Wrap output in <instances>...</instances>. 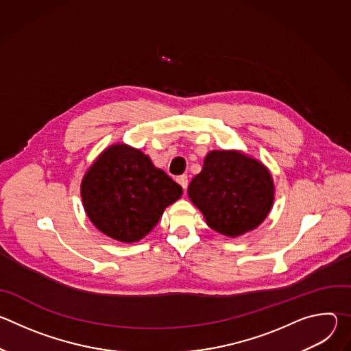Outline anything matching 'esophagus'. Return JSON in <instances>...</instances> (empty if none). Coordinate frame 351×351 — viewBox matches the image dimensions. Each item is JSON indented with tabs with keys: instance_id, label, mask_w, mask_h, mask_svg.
Instances as JSON below:
<instances>
[{
	"instance_id": "34e87169",
	"label": "esophagus",
	"mask_w": 351,
	"mask_h": 351,
	"mask_svg": "<svg viewBox=\"0 0 351 351\" xmlns=\"http://www.w3.org/2000/svg\"><path fill=\"white\" fill-rule=\"evenodd\" d=\"M176 182H178V184H179L183 190H186V189H187L189 180H187V176H186V175H180V176H178V178H176Z\"/></svg>"
}]
</instances>
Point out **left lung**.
Segmentation results:
<instances>
[{
  "label": "left lung",
  "mask_w": 351,
  "mask_h": 351,
  "mask_svg": "<svg viewBox=\"0 0 351 351\" xmlns=\"http://www.w3.org/2000/svg\"><path fill=\"white\" fill-rule=\"evenodd\" d=\"M189 197L208 226L236 237L257 228L274 203V182L258 161L236 152H211L193 178Z\"/></svg>",
  "instance_id": "8db88e82"
}]
</instances>
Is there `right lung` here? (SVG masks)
I'll return each mask as SVG.
<instances>
[{
    "mask_svg": "<svg viewBox=\"0 0 351 351\" xmlns=\"http://www.w3.org/2000/svg\"><path fill=\"white\" fill-rule=\"evenodd\" d=\"M180 194L182 187L147 156L123 144L106 149L82 182L90 221L123 243L144 237Z\"/></svg>",
    "mask_w": 351,
    "mask_h": 351,
    "instance_id": "1",
    "label": "right lung"
}]
</instances>
